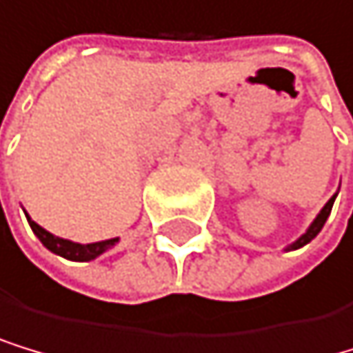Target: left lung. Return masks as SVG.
Wrapping results in <instances>:
<instances>
[{"label": "left lung", "instance_id": "8db88e82", "mask_svg": "<svg viewBox=\"0 0 353 353\" xmlns=\"http://www.w3.org/2000/svg\"><path fill=\"white\" fill-rule=\"evenodd\" d=\"M334 199H336V194L332 196L325 205H323V210H321L319 214H316V218L312 220V225L305 229V234L303 236H299L297 240H294L290 247H286V251H294V249H301V247H305L307 242L310 240H314L316 236H319V231L323 229V225H325V220H327V216H330V212H332V205H334Z\"/></svg>", "mask_w": 353, "mask_h": 353}]
</instances>
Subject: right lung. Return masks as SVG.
Wrapping results in <instances>:
<instances>
[{"instance_id":"add662e5","label":"right lung","mask_w":353,"mask_h":353,"mask_svg":"<svg viewBox=\"0 0 353 353\" xmlns=\"http://www.w3.org/2000/svg\"><path fill=\"white\" fill-rule=\"evenodd\" d=\"M28 223H30V227H32L34 236L43 242V247L50 249L56 255L65 257V260H72V262H91V260H96L98 255H102L104 251H109L111 247H115V244L119 242V238H111V240H102V242L80 244V242H72V240H65V238L50 234V231H46L41 225H37L30 216H28Z\"/></svg>"}]
</instances>
